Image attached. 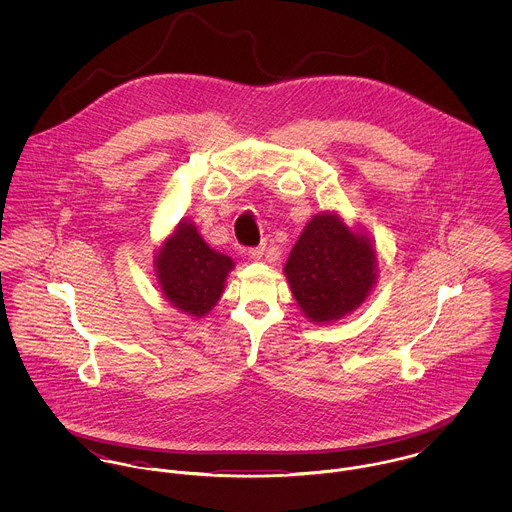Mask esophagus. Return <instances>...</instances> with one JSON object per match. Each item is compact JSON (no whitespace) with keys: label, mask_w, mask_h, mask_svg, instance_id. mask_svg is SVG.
Returning a JSON list of instances; mask_svg holds the SVG:
<instances>
[{"label":"esophagus","mask_w":512,"mask_h":512,"mask_svg":"<svg viewBox=\"0 0 512 512\" xmlns=\"http://www.w3.org/2000/svg\"><path fill=\"white\" fill-rule=\"evenodd\" d=\"M264 252H266V246H256V248H248V256H250L252 260H260V258L264 256Z\"/></svg>","instance_id":"obj_1"}]
</instances>
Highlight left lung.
<instances>
[{
	"instance_id": "8db88e82",
	"label": "left lung",
	"mask_w": 512,
	"mask_h": 512,
	"mask_svg": "<svg viewBox=\"0 0 512 512\" xmlns=\"http://www.w3.org/2000/svg\"><path fill=\"white\" fill-rule=\"evenodd\" d=\"M376 250L337 213L315 215L284 266L293 297L313 323H331L365 303L376 284Z\"/></svg>"
}]
</instances>
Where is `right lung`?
Returning a JSON list of instances; mask_svg holds the SVG:
<instances>
[{"instance_id":"obj_1","label":"right lung","mask_w":512,"mask_h":512,"mask_svg":"<svg viewBox=\"0 0 512 512\" xmlns=\"http://www.w3.org/2000/svg\"><path fill=\"white\" fill-rule=\"evenodd\" d=\"M153 268L159 290L173 307L203 317L217 305L234 262L213 250L193 222L181 220L157 250Z\"/></svg>"}]
</instances>
